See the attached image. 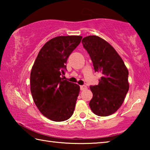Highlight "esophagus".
<instances>
[{"label": "esophagus", "instance_id": "1", "mask_svg": "<svg viewBox=\"0 0 150 150\" xmlns=\"http://www.w3.org/2000/svg\"><path fill=\"white\" fill-rule=\"evenodd\" d=\"M86 88H87V86H85V85H81L80 86V89L81 91L85 90V89H86Z\"/></svg>", "mask_w": 150, "mask_h": 150}]
</instances>
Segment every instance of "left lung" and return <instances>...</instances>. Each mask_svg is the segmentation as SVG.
<instances>
[{
    "mask_svg": "<svg viewBox=\"0 0 150 150\" xmlns=\"http://www.w3.org/2000/svg\"><path fill=\"white\" fill-rule=\"evenodd\" d=\"M82 44L89 54L95 71L102 74L97 85L90 86L93 95L90 108L97 116L112 115L128 92V71L114 47L101 38L88 35L83 38Z\"/></svg>",
    "mask_w": 150,
    "mask_h": 150,
    "instance_id": "1",
    "label": "left lung"
}]
</instances>
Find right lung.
<instances>
[{
  "label": "right lung",
  "instance_id": "obj_1",
  "mask_svg": "<svg viewBox=\"0 0 150 150\" xmlns=\"http://www.w3.org/2000/svg\"><path fill=\"white\" fill-rule=\"evenodd\" d=\"M82 36L52 38L45 44L30 73V90L35 105L50 120L62 122L73 115L80 91L78 85L63 80L68 57L80 44Z\"/></svg>",
  "mask_w": 150,
  "mask_h": 150
}]
</instances>
